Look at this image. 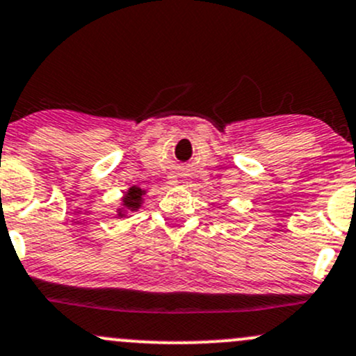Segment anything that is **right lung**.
Wrapping results in <instances>:
<instances>
[{
  "label": "right lung",
  "mask_w": 356,
  "mask_h": 356,
  "mask_svg": "<svg viewBox=\"0 0 356 356\" xmlns=\"http://www.w3.org/2000/svg\"><path fill=\"white\" fill-rule=\"evenodd\" d=\"M145 194H147V191L136 188V186L126 191L121 197V208H118V216L124 218L128 213L138 211L141 208V204H143Z\"/></svg>",
  "instance_id": "add662e5"
}]
</instances>
